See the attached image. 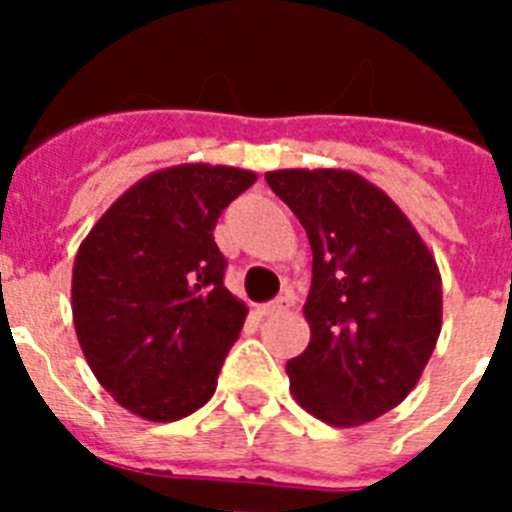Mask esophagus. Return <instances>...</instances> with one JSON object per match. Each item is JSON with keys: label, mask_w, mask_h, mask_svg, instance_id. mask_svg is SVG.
Returning a JSON list of instances; mask_svg holds the SVG:
<instances>
[{"label": "esophagus", "mask_w": 512, "mask_h": 512, "mask_svg": "<svg viewBox=\"0 0 512 512\" xmlns=\"http://www.w3.org/2000/svg\"><path fill=\"white\" fill-rule=\"evenodd\" d=\"M287 307H289L287 297H279V300L266 302V305H259V307H256V312H259L261 318H269V315H279V312H284Z\"/></svg>", "instance_id": "34e87169"}]
</instances>
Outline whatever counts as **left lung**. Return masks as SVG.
Returning a JSON list of instances; mask_svg holds the SVG:
<instances>
[{"mask_svg":"<svg viewBox=\"0 0 512 512\" xmlns=\"http://www.w3.org/2000/svg\"><path fill=\"white\" fill-rule=\"evenodd\" d=\"M312 248L310 343L287 361L302 408L354 428L413 392L441 333V271L408 215L348 169L266 171Z\"/></svg>","mask_w":512,"mask_h":512,"instance_id":"1","label":"left lung"}]
</instances>
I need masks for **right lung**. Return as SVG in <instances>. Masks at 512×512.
Wrapping results in <instances>:
<instances>
[{
  "mask_svg": "<svg viewBox=\"0 0 512 512\" xmlns=\"http://www.w3.org/2000/svg\"><path fill=\"white\" fill-rule=\"evenodd\" d=\"M256 174L179 164L153 171L81 241L71 310L84 359L130 413L171 423L200 410L248 307L225 289L212 230Z\"/></svg>",
  "mask_w": 512,
  "mask_h": 512,
  "instance_id": "right-lung-1",
  "label": "right lung"
}]
</instances>
